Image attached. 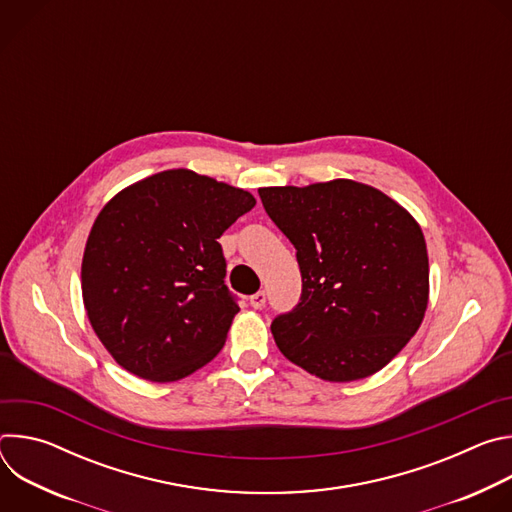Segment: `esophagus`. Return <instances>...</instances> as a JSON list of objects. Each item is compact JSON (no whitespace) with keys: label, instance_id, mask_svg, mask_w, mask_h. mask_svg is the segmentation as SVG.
<instances>
[{"label":"esophagus","instance_id":"obj_1","mask_svg":"<svg viewBox=\"0 0 512 512\" xmlns=\"http://www.w3.org/2000/svg\"><path fill=\"white\" fill-rule=\"evenodd\" d=\"M265 302H267L265 291H257V294H253V296L249 298V304H251L255 310H261V308L265 306Z\"/></svg>","mask_w":512,"mask_h":512}]
</instances>
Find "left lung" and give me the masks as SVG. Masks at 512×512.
I'll list each match as a JSON object with an SVG mask.
<instances>
[{
    "label": "left lung",
    "instance_id": "left-lung-1",
    "mask_svg": "<svg viewBox=\"0 0 512 512\" xmlns=\"http://www.w3.org/2000/svg\"><path fill=\"white\" fill-rule=\"evenodd\" d=\"M259 196L302 271L300 304L271 322L283 356L332 383L381 371L427 308L429 263L415 218L352 180L259 188Z\"/></svg>",
    "mask_w": 512,
    "mask_h": 512
}]
</instances>
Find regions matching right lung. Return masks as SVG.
I'll list each match as a JSON object with an SVG mask.
<instances>
[{
  "mask_svg": "<svg viewBox=\"0 0 512 512\" xmlns=\"http://www.w3.org/2000/svg\"><path fill=\"white\" fill-rule=\"evenodd\" d=\"M255 198L190 170H166L111 198L83 257L91 326L121 367L154 383L184 379L225 346L239 312L221 235Z\"/></svg>",
  "mask_w": 512,
  "mask_h": 512,
  "instance_id": "obj_1",
  "label": "right lung"
}]
</instances>
